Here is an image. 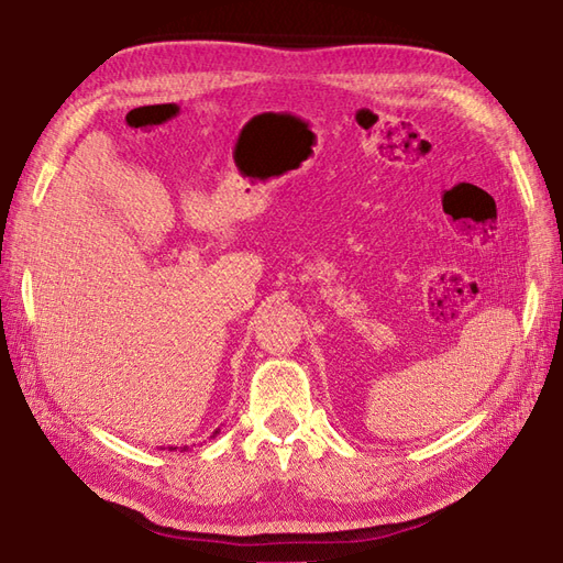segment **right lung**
Segmentation results:
<instances>
[{
	"instance_id": "add662e5",
	"label": "right lung",
	"mask_w": 563,
	"mask_h": 563,
	"mask_svg": "<svg viewBox=\"0 0 563 563\" xmlns=\"http://www.w3.org/2000/svg\"><path fill=\"white\" fill-rule=\"evenodd\" d=\"M217 434H219V430L212 432V437H217ZM212 437H210V440H212ZM176 449H178V446H169V451H176ZM186 449H188V446H181V451H186Z\"/></svg>"
}]
</instances>
